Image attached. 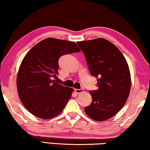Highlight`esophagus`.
<instances>
[{
    "label": "esophagus",
    "mask_w": 150,
    "mask_h": 150,
    "mask_svg": "<svg viewBox=\"0 0 150 150\" xmlns=\"http://www.w3.org/2000/svg\"><path fill=\"white\" fill-rule=\"evenodd\" d=\"M83 91V89H75V92L78 94L82 93Z\"/></svg>",
    "instance_id": "1"
}]
</instances>
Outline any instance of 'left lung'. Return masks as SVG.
<instances>
[{"label":"left lung","mask_w":150,"mask_h":150,"mask_svg":"<svg viewBox=\"0 0 150 150\" xmlns=\"http://www.w3.org/2000/svg\"><path fill=\"white\" fill-rule=\"evenodd\" d=\"M91 75L98 78V90L90 91L91 105L84 108L88 116L102 122L117 115L129 96L131 77L122 52L103 38L78 41Z\"/></svg>","instance_id":"obj_1"}]
</instances>
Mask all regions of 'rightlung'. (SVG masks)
<instances>
[{"instance_id": "add662e5", "label": "right lung", "mask_w": 150, "mask_h": 150, "mask_svg": "<svg viewBox=\"0 0 150 150\" xmlns=\"http://www.w3.org/2000/svg\"><path fill=\"white\" fill-rule=\"evenodd\" d=\"M74 42L47 38L33 46L23 58L18 70L16 86L23 106L38 118L50 119L64 109L74 90L57 83L59 58L80 52Z\"/></svg>"}]
</instances>
